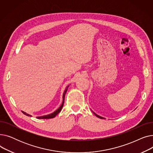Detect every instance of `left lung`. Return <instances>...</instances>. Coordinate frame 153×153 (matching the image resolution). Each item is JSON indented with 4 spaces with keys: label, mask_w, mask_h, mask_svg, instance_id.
Here are the masks:
<instances>
[{
    "label": "left lung",
    "mask_w": 153,
    "mask_h": 153,
    "mask_svg": "<svg viewBox=\"0 0 153 153\" xmlns=\"http://www.w3.org/2000/svg\"><path fill=\"white\" fill-rule=\"evenodd\" d=\"M93 113H94V114L95 115V116H96V117H97L98 118H101V119H104V118H103V117H100V116H99V115H97V114H96L95 113H94V111H93Z\"/></svg>",
    "instance_id": "1"
}]
</instances>
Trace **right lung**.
Instances as JSON below:
<instances>
[{
	"mask_svg": "<svg viewBox=\"0 0 153 153\" xmlns=\"http://www.w3.org/2000/svg\"><path fill=\"white\" fill-rule=\"evenodd\" d=\"M69 85H68V86L66 87V89H65V91H64V93H63V95H62V104L61 105V106H60L57 110H56V111H54L53 112V113H52V114H48V115H46L37 117L36 118H37L38 119H49V118H53L55 117L56 115H57L59 113V112L61 111V109H62V107H63L64 102V97H65V95H66V92H67L68 88L69 87ZM22 111V113H23L24 115H25L28 116V117H31V115H30L27 114L26 112L23 111Z\"/></svg>",
	"mask_w": 153,
	"mask_h": 153,
	"instance_id": "add662e5",
	"label": "right lung"
}]
</instances>
